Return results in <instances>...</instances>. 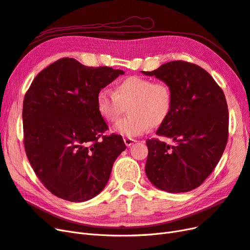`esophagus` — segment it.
Wrapping results in <instances>:
<instances>
[{
  "label": "esophagus",
  "mask_w": 250,
  "mask_h": 250,
  "mask_svg": "<svg viewBox=\"0 0 250 250\" xmlns=\"http://www.w3.org/2000/svg\"><path fill=\"white\" fill-rule=\"evenodd\" d=\"M137 142L135 140H133V139H130V138H124V143H125V145L127 146V147H130L131 145H133V144Z\"/></svg>",
  "instance_id": "34e87169"
}]
</instances>
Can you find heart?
<instances>
[{
  "label": "heart",
  "mask_w": 250,
  "mask_h": 250,
  "mask_svg": "<svg viewBox=\"0 0 250 250\" xmlns=\"http://www.w3.org/2000/svg\"><path fill=\"white\" fill-rule=\"evenodd\" d=\"M97 110L108 123H113L128 109L126 118L120 120L115 130L125 137H138L161 126L173 107V92L166 82L130 76L116 82L113 93L103 88L96 98Z\"/></svg>",
  "instance_id": "b5f03b06"
}]
</instances>
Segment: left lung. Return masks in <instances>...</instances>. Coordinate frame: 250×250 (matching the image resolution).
Listing matches in <instances>:
<instances>
[{"label": "left lung", "instance_id": "left-lung-1", "mask_svg": "<svg viewBox=\"0 0 250 250\" xmlns=\"http://www.w3.org/2000/svg\"><path fill=\"white\" fill-rule=\"evenodd\" d=\"M143 73L172 88V111L156 134L176 143L170 146L155 138L146 141V175L163 191H191L214 171L228 144L229 109L223 90L201 66L184 60Z\"/></svg>", "mask_w": 250, "mask_h": 250}]
</instances>
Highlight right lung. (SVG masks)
Listing matches in <instances>:
<instances>
[{"label": "right lung", "mask_w": 250, "mask_h": 250, "mask_svg": "<svg viewBox=\"0 0 250 250\" xmlns=\"http://www.w3.org/2000/svg\"><path fill=\"white\" fill-rule=\"evenodd\" d=\"M123 74L64 57L32 81L22 103L24 146L36 176L53 195L82 202L107 184L113 162L126 146L119 134L104 135L108 126L96 98Z\"/></svg>", "instance_id": "1"}]
</instances>
